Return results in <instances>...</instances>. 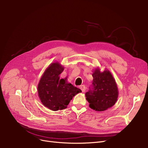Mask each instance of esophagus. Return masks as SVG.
Wrapping results in <instances>:
<instances>
[{
	"label": "esophagus",
	"instance_id": "esophagus-1",
	"mask_svg": "<svg viewBox=\"0 0 148 148\" xmlns=\"http://www.w3.org/2000/svg\"><path fill=\"white\" fill-rule=\"evenodd\" d=\"M80 88L83 92H85V90H86V87H85L84 85H81V86H80Z\"/></svg>",
	"mask_w": 148,
	"mask_h": 148
}]
</instances>
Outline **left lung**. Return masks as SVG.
<instances>
[{
  "mask_svg": "<svg viewBox=\"0 0 148 148\" xmlns=\"http://www.w3.org/2000/svg\"><path fill=\"white\" fill-rule=\"evenodd\" d=\"M92 88L86 93V97L92 109L102 112L114 105L118 97V89L110 72H100L97 68L92 74Z\"/></svg>",
  "mask_w": 148,
  "mask_h": 148,
  "instance_id": "1",
  "label": "left lung"
}]
</instances>
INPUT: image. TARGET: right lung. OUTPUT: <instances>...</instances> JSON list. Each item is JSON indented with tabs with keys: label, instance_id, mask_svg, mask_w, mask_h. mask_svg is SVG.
<instances>
[{
	"label": "right lung",
	"instance_id": "obj_1",
	"mask_svg": "<svg viewBox=\"0 0 148 148\" xmlns=\"http://www.w3.org/2000/svg\"><path fill=\"white\" fill-rule=\"evenodd\" d=\"M64 68L59 62L51 64L45 69L38 85V96L42 104L53 111L65 109L73 97L82 90L60 79Z\"/></svg>",
	"mask_w": 148,
	"mask_h": 148
}]
</instances>
